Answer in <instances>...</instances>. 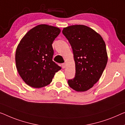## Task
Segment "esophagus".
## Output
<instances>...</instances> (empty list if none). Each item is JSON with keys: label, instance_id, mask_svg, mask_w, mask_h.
Returning a JSON list of instances; mask_svg holds the SVG:
<instances>
[{"label": "esophagus", "instance_id": "34e87169", "mask_svg": "<svg viewBox=\"0 0 125 125\" xmlns=\"http://www.w3.org/2000/svg\"><path fill=\"white\" fill-rule=\"evenodd\" d=\"M65 67H66V63H62V68H64Z\"/></svg>", "mask_w": 125, "mask_h": 125}]
</instances>
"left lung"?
Segmentation results:
<instances>
[{"label": "left lung", "mask_w": 125, "mask_h": 125, "mask_svg": "<svg viewBox=\"0 0 125 125\" xmlns=\"http://www.w3.org/2000/svg\"><path fill=\"white\" fill-rule=\"evenodd\" d=\"M62 33L71 45L75 62V77L68 80V85L78 92L88 90L100 79L107 65L105 42L100 35L85 25L70 26Z\"/></svg>", "instance_id": "8db88e82"}]
</instances>
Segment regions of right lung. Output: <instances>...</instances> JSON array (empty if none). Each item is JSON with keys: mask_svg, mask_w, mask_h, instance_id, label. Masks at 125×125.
Listing matches in <instances>:
<instances>
[{"mask_svg": "<svg viewBox=\"0 0 125 125\" xmlns=\"http://www.w3.org/2000/svg\"><path fill=\"white\" fill-rule=\"evenodd\" d=\"M61 32L59 28L39 25L26 33L16 52V68L29 86L40 88L49 85L61 69L52 60V44Z\"/></svg>", "mask_w": 125, "mask_h": 125, "instance_id": "obj_1", "label": "right lung"}]
</instances>
